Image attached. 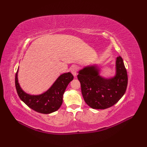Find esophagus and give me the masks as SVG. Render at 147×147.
<instances>
[{"instance_id":"1","label":"esophagus","mask_w":147,"mask_h":147,"mask_svg":"<svg viewBox=\"0 0 147 147\" xmlns=\"http://www.w3.org/2000/svg\"><path fill=\"white\" fill-rule=\"evenodd\" d=\"M78 69V66H76V65H74V66H73V67H71V73L73 74V75L74 76H76Z\"/></svg>"}]
</instances>
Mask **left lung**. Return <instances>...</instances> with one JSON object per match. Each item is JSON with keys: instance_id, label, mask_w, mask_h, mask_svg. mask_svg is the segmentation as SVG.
Returning <instances> with one entry per match:
<instances>
[{"instance_id": "1", "label": "left lung", "mask_w": 147, "mask_h": 147, "mask_svg": "<svg viewBox=\"0 0 147 147\" xmlns=\"http://www.w3.org/2000/svg\"><path fill=\"white\" fill-rule=\"evenodd\" d=\"M98 71L96 66L85 67L79 71L78 79L86 104L92 109H105L116 104L124 95L127 85V74L121 56L116 59L115 77L103 78Z\"/></svg>"}]
</instances>
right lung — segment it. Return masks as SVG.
<instances>
[{
  "instance_id": "1",
  "label": "right lung",
  "mask_w": 147,
  "mask_h": 147,
  "mask_svg": "<svg viewBox=\"0 0 147 147\" xmlns=\"http://www.w3.org/2000/svg\"><path fill=\"white\" fill-rule=\"evenodd\" d=\"M18 71V69L15 76V85L19 97L30 108L41 114L52 113L60 108L65 88L74 78L71 73H64L59 76L44 93L39 95H30L23 92L19 85Z\"/></svg>"
}]
</instances>
